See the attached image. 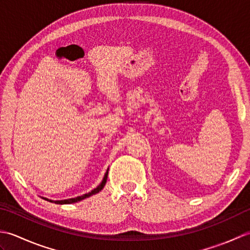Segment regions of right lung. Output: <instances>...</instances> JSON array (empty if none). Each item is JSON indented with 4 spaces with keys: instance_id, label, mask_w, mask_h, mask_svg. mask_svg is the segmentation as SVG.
Returning a JSON list of instances; mask_svg holds the SVG:
<instances>
[{
    "instance_id": "obj_1",
    "label": "right lung",
    "mask_w": 250,
    "mask_h": 250,
    "mask_svg": "<svg viewBox=\"0 0 250 250\" xmlns=\"http://www.w3.org/2000/svg\"><path fill=\"white\" fill-rule=\"evenodd\" d=\"M107 175H108V168H107V171H106V173H105V175H104L102 183H101L97 188L91 190V191H90V192H88V193H86V194L76 196V198H72V199H67V200H59V201L49 200V199H47V198H43V196H42V198H43L44 200L49 201V202H54V203H56V204H72V203H76V202L83 201V200H84V199L89 198V196H91V195H93V194L99 193L100 191L104 188V186H105V184H106V180H107Z\"/></svg>"
}]
</instances>
